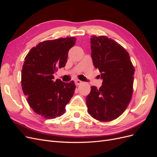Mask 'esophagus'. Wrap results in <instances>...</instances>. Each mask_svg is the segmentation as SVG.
I'll return each mask as SVG.
<instances>
[{"instance_id": "1", "label": "esophagus", "mask_w": 157, "mask_h": 157, "mask_svg": "<svg viewBox=\"0 0 157 157\" xmlns=\"http://www.w3.org/2000/svg\"><path fill=\"white\" fill-rule=\"evenodd\" d=\"M75 83H76V84L77 85H80V84H81L82 83V82L81 81V80H75Z\"/></svg>"}]
</instances>
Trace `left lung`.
Masks as SVG:
<instances>
[{"label":"left lung","instance_id":"left-lung-1","mask_svg":"<svg viewBox=\"0 0 157 157\" xmlns=\"http://www.w3.org/2000/svg\"><path fill=\"white\" fill-rule=\"evenodd\" d=\"M92 58L103 78L101 87H91L86 98L88 113L100 122L119 117L130 103L135 69L128 52L106 36H92Z\"/></svg>","mask_w":157,"mask_h":157}]
</instances>
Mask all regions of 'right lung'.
Instances as JSON below:
<instances>
[{
	"instance_id": "1",
	"label": "right lung",
	"mask_w": 157,
	"mask_h": 157,
	"mask_svg": "<svg viewBox=\"0 0 157 157\" xmlns=\"http://www.w3.org/2000/svg\"><path fill=\"white\" fill-rule=\"evenodd\" d=\"M75 42V37L44 40L33 47L25 56L21 70L22 90L30 107L42 117L51 119L63 115L73 96V80L54 81L53 74L65 67L68 52Z\"/></svg>"
}]
</instances>
